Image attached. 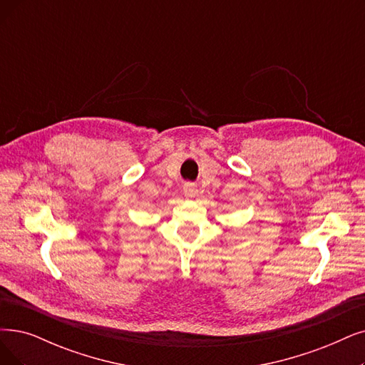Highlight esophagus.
<instances>
[{"instance_id": "34e87169", "label": "esophagus", "mask_w": 365, "mask_h": 365, "mask_svg": "<svg viewBox=\"0 0 365 365\" xmlns=\"http://www.w3.org/2000/svg\"><path fill=\"white\" fill-rule=\"evenodd\" d=\"M184 195L187 197H195L197 195V188L195 184H185L184 185Z\"/></svg>"}]
</instances>
